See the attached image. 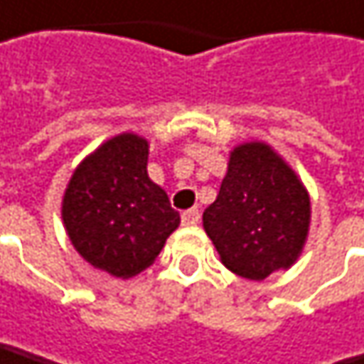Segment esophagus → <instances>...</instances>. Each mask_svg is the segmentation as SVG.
I'll return each instance as SVG.
<instances>
[{
	"label": "esophagus",
	"mask_w": 364,
	"mask_h": 364,
	"mask_svg": "<svg viewBox=\"0 0 364 364\" xmlns=\"http://www.w3.org/2000/svg\"><path fill=\"white\" fill-rule=\"evenodd\" d=\"M183 225H198V220H200V210L198 208H189V210H185L181 215Z\"/></svg>",
	"instance_id": "esophagus-1"
}]
</instances>
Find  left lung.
I'll use <instances>...</instances> for the list:
<instances>
[{
    "instance_id": "obj_1",
    "label": "left lung",
    "mask_w": 364,
    "mask_h": 364,
    "mask_svg": "<svg viewBox=\"0 0 364 364\" xmlns=\"http://www.w3.org/2000/svg\"><path fill=\"white\" fill-rule=\"evenodd\" d=\"M311 223V200L294 171L264 144L231 151L204 229L223 264L240 277L264 279L300 256Z\"/></svg>"
}]
</instances>
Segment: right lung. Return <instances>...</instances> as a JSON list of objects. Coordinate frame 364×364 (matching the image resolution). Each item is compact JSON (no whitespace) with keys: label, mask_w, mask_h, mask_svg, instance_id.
Listing matches in <instances>:
<instances>
[{"label":"right lung","mask_w":364,"mask_h":364,"mask_svg":"<svg viewBox=\"0 0 364 364\" xmlns=\"http://www.w3.org/2000/svg\"><path fill=\"white\" fill-rule=\"evenodd\" d=\"M62 218L85 260L122 279L148 269L181 223L148 177V141L133 133L112 137L79 164Z\"/></svg>","instance_id":"1"}]
</instances>
